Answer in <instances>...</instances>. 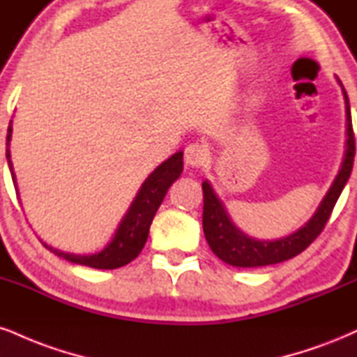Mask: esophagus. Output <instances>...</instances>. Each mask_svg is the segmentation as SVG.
Instances as JSON below:
<instances>
[{"label": "esophagus", "mask_w": 357, "mask_h": 357, "mask_svg": "<svg viewBox=\"0 0 357 357\" xmlns=\"http://www.w3.org/2000/svg\"><path fill=\"white\" fill-rule=\"evenodd\" d=\"M184 161L192 167H201L209 161V149L201 143H191L184 149Z\"/></svg>", "instance_id": "34e87169"}]
</instances>
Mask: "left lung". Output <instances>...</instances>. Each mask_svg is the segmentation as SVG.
<instances>
[{"instance_id": "1", "label": "left lung", "mask_w": 357, "mask_h": 357, "mask_svg": "<svg viewBox=\"0 0 357 357\" xmlns=\"http://www.w3.org/2000/svg\"><path fill=\"white\" fill-rule=\"evenodd\" d=\"M346 98V118H347V141H346V154L342 160L341 169L334 179L333 186L321 201L319 208L314 216L304 225L301 229L296 233L286 236V238L276 239V241H259V239L249 238L239 231L229 216H227L225 206L216 195L208 181L203 183V231L213 252L225 263L236 266V268H257V266H269L282 263V261L291 259L303 252L309 244H311L321 231L324 229L331 213H333L334 204H336L339 195L344 190L347 179H349L351 171H353L354 154H356V141L353 131V121H351L349 100L344 91Z\"/></svg>"}]
</instances>
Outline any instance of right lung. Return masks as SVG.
Listing matches in <instances>:
<instances>
[{"label": "right lung", "mask_w": 357, "mask_h": 357, "mask_svg": "<svg viewBox=\"0 0 357 357\" xmlns=\"http://www.w3.org/2000/svg\"><path fill=\"white\" fill-rule=\"evenodd\" d=\"M11 131L13 128L10 123V126H8L6 144H10L11 141ZM10 158V149H6L8 166H10L11 169L13 183L16 184ZM181 151L173 154L169 160H166L162 165L158 166L156 169L146 178L143 186L139 188L136 197L132 199L130 209L124 214L123 221L119 222L118 229H116L114 233V238L111 239L108 246L102 249V251L96 252V255H70V252H63L58 251V249H53L45 243H43V246L48 248L50 251H53L54 255H58L59 257H64L66 261H71V263L81 266H89V268L94 269H116L121 268V266H126L128 263H131L135 257H137L141 249L144 248L154 214H156L158 208L161 206L171 184L181 176Z\"/></svg>", "instance_id": "add662e5"}]
</instances>
